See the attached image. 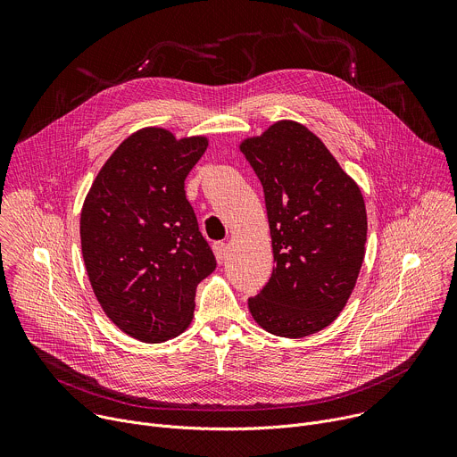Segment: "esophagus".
<instances>
[{"label": "esophagus", "mask_w": 457, "mask_h": 457, "mask_svg": "<svg viewBox=\"0 0 457 457\" xmlns=\"http://www.w3.org/2000/svg\"><path fill=\"white\" fill-rule=\"evenodd\" d=\"M213 251H215V256H217V260H219V264H222L224 260H226V253H228L226 244H224V242H215V244H213Z\"/></svg>", "instance_id": "1"}]
</instances>
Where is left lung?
Returning a JSON list of instances; mask_svg holds the SVG:
<instances>
[{
    "label": "left lung",
    "mask_w": 457,
    "mask_h": 457,
    "mask_svg": "<svg viewBox=\"0 0 457 457\" xmlns=\"http://www.w3.org/2000/svg\"><path fill=\"white\" fill-rule=\"evenodd\" d=\"M264 187L271 229L270 282L247 300L260 328L303 338L345 307L365 256L367 212L358 184L325 145L295 120L240 143Z\"/></svg>",
    "instance_id": "8db88e82"
}]
</instances>
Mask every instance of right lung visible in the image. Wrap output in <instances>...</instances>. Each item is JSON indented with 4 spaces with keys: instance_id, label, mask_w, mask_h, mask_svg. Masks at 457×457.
Returning a JSON list of instances; mask_svg holds the SVG:
<instances>
[{
    "instance_id": "1",
    "label": "right lung",
    "mask_w": 457,
    "mask_h": 457,
    "mask_svg": "<svg viewBox=\"0 0 457 457\" xmlns=\"http://www.w3.org/2000/svg\"><path fill=\"white\" fill-rule=\"evenodd\" d=\"M206 137L143 128L104 162L81 210L85 268L106 316L145 344L180 335L195 289L217 260L186 199L184 180Z\"/></svg>"
}]
</instances>
